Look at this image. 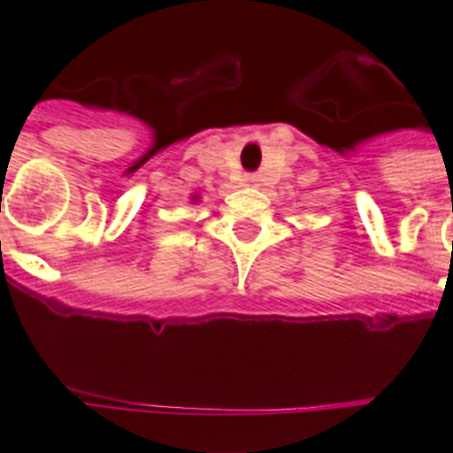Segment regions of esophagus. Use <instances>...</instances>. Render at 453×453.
Masks as SVG:
<instances>
[{
  "instance_id": "obj_1",
  "label": "esophagus",
  "mask_w": 453,
  "mask_h": 453,
  "mask_svg": "<svg viewBox=\"0 0 453 453\" xmlns=\"http://www.w3.org/2000/svg\"><path fill=\"white\" fill-rule=\"evenodd\" d=\"M244 183H247V185H254V188H256V185L261 183V178L256 176V173H247V176H244Z\"/></svg>"
}]
</instances>
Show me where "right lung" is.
I'll use <instances>...</instances> for the list:
<instances>
[{
	"mask_svg": "<svg viewBox=\"0 0 453 453\" xmlns=\"http://www.w3.org/2000/svg\"><path fill=\"white\" fill-rule=\"evenodd\" d=\"M192 202H197V197H192Z\"/></svg>",
	"mask_w": 453,
	"mask_h": 453,
	"instance_id": "obj_1",
	"label": "right lung"
}]
</instances>
